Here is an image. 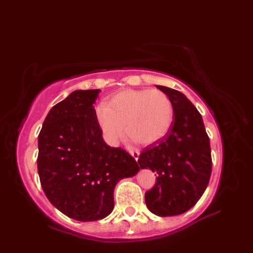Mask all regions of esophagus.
I'll return each instance as SVG.
<instances>
[{
  "instance_id": "34e87169",
  "label": "esophagus",
  "mask_w": 253,
  "mask_h": 253,
  "mask_svg": "<svg viewBox=\"0 0 253 253\" xmlns=\"http://www.w3.org/2000/svg\"><path fill=\"white\" fill-rule=\"evenodd\" d=\"M130 154L132 155V157H133V158L135 159V161H137V160H138L139 154H140L138 150H131V151H130Z\"/></svg>"
}]
</instances>
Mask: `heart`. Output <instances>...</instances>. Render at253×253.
Returning <instances> with one entry per match:
<instances>
[{
	"label": "heart",
	"instance_id": "heart-1",
	"mask_svg": "<svg viewBox=\"0 0 253 253\" xmlns=\"http://www.w3.org/2000/svg\"><path fill=\"white\" fill-rule=\"evenodd\" d=\"M96 119L105 141L116 145L125 134L139 144L149 145L162 139L173 121V106L161 90H125L99 104Z\"/></svg>",
	"mask_w": 253,
	"mask_h": 253
}]
</instances>
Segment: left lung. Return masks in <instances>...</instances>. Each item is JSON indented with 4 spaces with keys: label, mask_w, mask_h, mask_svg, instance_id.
Returning a JSON list of instances; mask_svg holds the SVG:
<instances>
[{
    "label": "left lung",
    "mask_w": 253,
    "mask_h": 253,
    "mask_svg": "<svg viewBox=\"0 0 253 253\" xmlns=\"http://www.w3.org/2000/svg\"><path fill=\"white\" fill-rule=\"evenodd\" d=\"M168 95L173 121L167 134L144 148L141 169L157 172V181L145 193V204L154 214L174 216L191 209L205 192L211 175L209 137L201 114L181 92L156 86Z\"/></svg>",
    "instance_id": "left-lung-1"
}]
</instances>
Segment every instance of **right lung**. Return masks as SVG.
<instances>
[{
	"label": "right lung",
	"instance_id": "obj_1",
	"mask_svg": "<svg viewBox=\"0 0 253 253\" xmlns=\"http://www.w3.org/2000/svg\"><path fill=\"white\" fill-rule=\"evenodd\" d=\"M99 92H72L50 110L38 138V173L46 197L80 221L108 216L117 182L139 170L129 153L103 140L94 109Z\"/></svg>",
	"mask_w": 253,
	"mask_h": 253
}]
</instances>
